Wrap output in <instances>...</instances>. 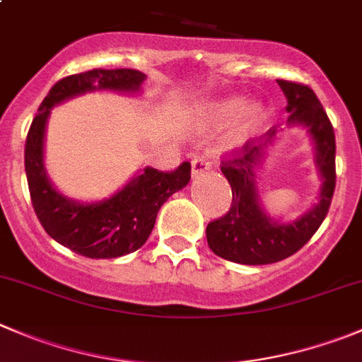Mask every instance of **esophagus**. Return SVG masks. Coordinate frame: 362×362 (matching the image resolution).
<instances>
[{
  "mask_svg": "<svg viewBox=\"0 0 362 362\" xmlns=\"http://www.w3.org/2000/svg\"><path fill=\"white\" fill-rule=\"evenodd\" d=\"M209 167H211V160L204 156V154H199V156L192 160V175L202 174V172L209 170Z\"/></svg>",
  "mask_w": 362,
  "mask_h": 362,
  "instance_id": "34e87169",
  "label": "esophagus"
}]
</instances>
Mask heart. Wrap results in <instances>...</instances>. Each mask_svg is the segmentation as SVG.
<instances>
[{
    "instance_id": "b5f03b06",
    "label": "heart",
    "mask_w": 362,
    "mask_h": 362,
    "mask_svg": "<svg viewBox=\"0 0 362 362\" xmlns=\"http://www.w3.org/2000/svg\"><path fill=\"white\" fill-rule=\"evenodd\" d=\"M240 106V99H223V101L215 103L211 106V117L213 119H226L229 117L230 113H235ZM257 108L256 106H247L245 110L242 112V119L243 120H250L252 117H256Z\"/></svg>"
}]
</instances>
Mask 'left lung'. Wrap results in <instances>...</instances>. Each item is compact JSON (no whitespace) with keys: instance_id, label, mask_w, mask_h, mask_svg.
Segmentation results:
<instances>
[{"instance_id":"1","label":"left lung","mask_w":362,"mask_h":362,"mask_svg":"<svg viewBox=\"0 0 362 362\" xmlns=\"http://www.w3.org/2000/svg\"><path fill=\"white\" fill-rule=\"evenodd\" d=\"M277 83L288 99V124L308 127L315 142L316 165L323 179L320 202L290 223L275 222L261 209L254 167L275 136V126L264 135L247 140L243 147L223 154L220 170L229 181L233 202L226 215L208 223L206 238L216 256L235 263L270 264L293 256L325 220L336 188V136L322 103L308 85L288 80H277Z\"/></svg>"}]
</instances>
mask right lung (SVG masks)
<instances>
[{"instance_id":"1","label":"right lung","mask_w":362,"mask_h":362,"mask_svg":"<svg viewBox=\"0 0 362 362\" xmlns=\"http://www.w3.org/2000/svg\"><path fill=\"white\" fill-rule=\"evenodd\" d=\"M144 80L146 74L135 69H92L62 78L40 103L26 136L24 168L37 218L60 245L90 259H112L140 249L163 202L188 185L192 165L183 161L167 172L147 167L113 197L80 204L58 194L47 179L42 156L46 120L54 105L72 95L95 88L136 92Z\"/></svg>"}]
</instances>
